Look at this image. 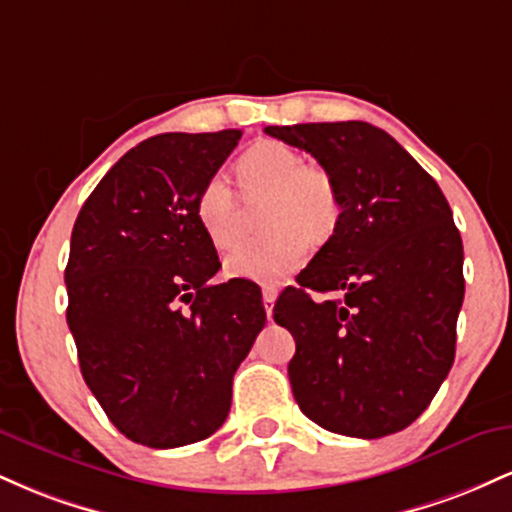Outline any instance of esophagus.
Returning a JSON list of instances; mask_svg holds the SVG:
<instances>
[{
	"label": "esophagus",
	"mask_w": 512,
	"mask_h": 512,
	"mask_svg": "<svg viewBox=\"0 0 512 512\" xmlns=\"http://www.w3.org/2000/svg\"><path fill=\"white\" fill-rule=\"evenodd\" d=\"M274 301H276V291L274 289H262V303H264V310H267V315H272Z\"/></svg>",
	"instance_id": "obj_1"
}]
</instances>
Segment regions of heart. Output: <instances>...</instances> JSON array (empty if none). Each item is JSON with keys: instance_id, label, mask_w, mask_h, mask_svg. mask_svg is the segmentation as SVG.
<instances>
[{"instance_id": "obj_1", "label": "heart", "mask_w": 512, "mask_h": 512, "mask_svg": "<svg viewBox=\"0 0 512 512\" xmlns=\"http://www.w3.org/2000/svg\"><path fill=\"white\" fill-rule=\"evenodd\" d=\"M245 197H269L264 228L269 236L243 245L226 260L238 279L276 286L308 257V238L325 240L339 219V192L325 168L305 166L303 156L279 142H260L236 163ZM197 221L216 250L236 248L240 240L238 197L223 173L211 175L197 195Z\"/></svg>"}]
</instances>
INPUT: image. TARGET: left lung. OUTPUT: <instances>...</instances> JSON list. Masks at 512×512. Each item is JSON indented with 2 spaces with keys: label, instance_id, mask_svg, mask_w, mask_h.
Returning <instances> with one entry per match:
<instances>
[{
  "label": "left lung",
  "instance_id": "obj_1",
  "mask_svg": "<svg viewBox=\"0 0 512 512\" xmlns=\"http://www.w3.org/2000/svg\"><path fill=\"white\" fill-rule=\"evenodd\" d=\"M264 132L315 156L339 192L330 240L274 305V322L296 339L293 397L332 433L402 431L424 414L455 361L464 252L448 199L368 122Z\"/></svg>",
  "mask_w": 512,
  "mask_h": 512
}]
</instances>
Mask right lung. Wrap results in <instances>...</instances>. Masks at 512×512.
Masks as SVG:
<instances>
[{
  "instance_id": "1",
  "label": "right lung",
  "mask_w": 512,
  "mask_h": 512,
  "mask_svg": "<svg viewBox=\"0 0 512 512\" xmlns=\"http://www.w3.org/2000/svg\"><path fill=\"white\" fill-rule=\"evenodd\" d=\"M238 139V129L156 134L76 216L64 281L81 375L117 431L149 448L219 431L267 322L257 284H211L221 262L197 221L199 190Z\"/></svg>"
}]
</instances>
